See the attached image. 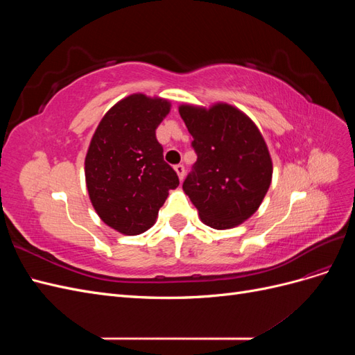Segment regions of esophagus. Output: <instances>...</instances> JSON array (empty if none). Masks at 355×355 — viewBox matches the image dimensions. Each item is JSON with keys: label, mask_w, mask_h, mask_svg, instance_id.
Here are the masks:
<instances>
[{"label": "esophagus", "mask_w": 355, "mask_h": 355, "mask_svg": "<svg viewBox=\"0 0 355 355\" xmlns=\"http://www.w3.org/2000/svg\"><path fill=\"white\" fill-rule=\"evenodd\" d=\"M175 171L178 173V176H179V179L182 180L185 178V167L182 166V164H178V166H175Z\"/></svg>", "instance_id": "1"}]
</instances>
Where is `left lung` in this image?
<instances>
[{"label": "left lung", "mask_w": 355, "mask_h": 355, "mask_svg": "<svg viewBox=\"0 0 355 355\" xmlns=\"http://www.w3.org/2000/svg\"><path fill=\"white\" fill-rule=\"evenodd\" d=\"M197 163L184 191L201 222L214 230L241 225L259 209L272 180V159L259 128L235 106L182 103Z\"/></svg>", "instance_id": "8db88e82"}]
</instances>
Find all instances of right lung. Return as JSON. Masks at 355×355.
Masks as SVG:
<instances>
[{"label": "right lung", "instance_id": "1", "mask_svg": "<svg viewBox=\"0 0 355 355\" xmlns=\"http://www.w3.org/2000/svg\"><path fill=\"white\" fill-rule=\"evenodd\" d=\"M170 108V101L157 96H127L103 115L85 154L92 206L108 227L124 235L151 228L168 191L179 185L155 136Z\"/></svg>", "mask_w": 355, "mask_h": 355}]
</instances>
